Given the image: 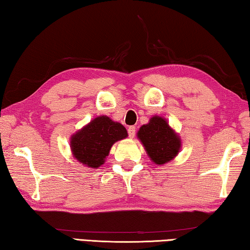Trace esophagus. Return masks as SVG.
I'll use <instances>...</instances> for the list:
<instances>
[{
	"mask_svg": "<svg viewBox=\"0 0 250 250\" xmlns=\"http://www.w3.org/2000/svg\"><path fill=\"white\" fill-rule=\"evenodd\" d=\"M135 126H133V125H131V126H129L128 128V133H129V137L130 138H133L134 135H135Z\"/></svg>",
	"mask_w": 250,
	"mask_h": 250,
	"instance_id": "34e87169",
	"label": "esophagus"
}]
</instances>
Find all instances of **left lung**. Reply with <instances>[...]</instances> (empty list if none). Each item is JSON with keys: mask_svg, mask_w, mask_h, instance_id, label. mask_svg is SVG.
<instances>
[{"mask_svg": "<svg viewBox=\"0 0 250 250\" xmlns=\"http://www.w3.org/2000/svg\"><path fill=\"white\" fill-rule=\"evenodd\" d=\"M137 137L145 146L147 156L156 166H163L180 153L182 140L166 118L155 115L141 125Z\"/></svg>", "mask_w": 250, "mask_h": 250, "instance_id": "1", "label": "left lung"}]
</instances>
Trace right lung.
Returning <instances> with one entry per match:
<instances>
[{"label":"right lung","instance_id":"obj_1","mask_svg":"<svg viewBox=\"0 0 250 250\" xmlns=\"http://www.w3.org/2000/svg\"><path fill=\"white\" fill-rule=\"evenodd\" d=\"M126 137L128 132L121 124L99 116L71 135L70 151L83 167L98 168L104 163L111 146Z\"/></svg>","mask_w":250,"mask_h":250}]
</instances>
